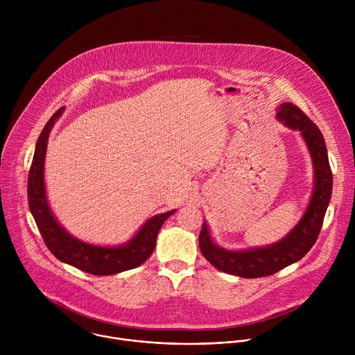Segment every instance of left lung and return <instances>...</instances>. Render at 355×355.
<instances>
[{"mask_svg": "<svg viewBox=\"0 0 355 355\" xmlns=\"http://www.w3.org/2000/svg\"><path fill=\"white\" fill-rule=\"evenodd\" d=\"M275 118L288 129L297 130L305 141L313 167V189L299 222L282 239L268 245L243 250L225 248L214 240L209 225L204 220L199 234L200 252L215 268L241 278L272 275L305 257L320 233L331 198L333 175L319 128L291 103L281 104Z\"/></svg>", "mask_w": 355, "mask_h": 355, "instance_id": "obj_1", "label": "left lung"}]
</instances>
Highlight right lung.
Instances as JSON below:
<instances>
[{
    "mask_svg": "<svg viewBox=\"0 0 355 355\" xmlns=\"http://www.w3.org/2000/svg\"><path fill=\"white\" fill-rule=\"evenodd\" d=\"M64 108H60L44 125L36 146L28 175V202L37 229L52 254L84 272L92 275H114L141 266L155 251L157 234L163 223L175 214V209L147 219L140 229L123 244L101 245L83 241L69 233L49 205L44 185V160L50 132Z\"/></svg>",
    "mask_w": 355,
    "mask_h": 355,
    "instance_id": "1",
    "label": "right lung"
}]
</instances>
